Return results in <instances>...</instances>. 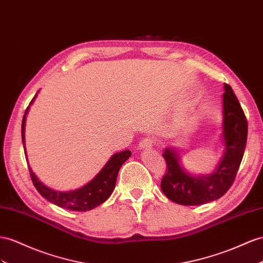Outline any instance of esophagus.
<instances>
[{
  "label": "esophagus",
  "mask_w": 263,
  "mask_h": 263,
  "mask_svg": "<svg viewBox=\"0 0 263 263\" xmlns=\"http://www.w3.org/2000/svg\"><path fill=\"white\" fill-rule=\"evenodd\" d=\"M153 139L149 138V137H145L143 138L142 140L140 141L139 143V149L141 150H145V149H151V147L153 146Z\"/></svg>",
  "instance_id": "1"
}]
</instances>
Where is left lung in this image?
Masks as SVG:
<instances>
[{
    "mask_svg": "<svg viewBox=\"0 0 263 263\" xmlns=\"http://www.w3.org/2000/svg\"><path fill=\"white\" fill-rule=\"evenodd\" d=\"M223 139L224 158L212 176L194 178L179 164L176 151L166 149L163 158L166 171L161 189L171 201L182 205H198L221 198L230 189L243 158L248 137V121L232 87L224 84Z\"/></svg>",
    "mask_w": 263,
    "mask_h": 263,
    "instance_id": "left-lung-1",
    "label": "left lung"
}]
</instances>
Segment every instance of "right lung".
Returning <instances> with one entry per match:
<instances>
[{"mask_svg": "<svg viewBox=\"0 0 263 263\" xmlns=\"http://www.w3.org/2000/svg\"><path fill=\"white\" fill-rule=\"evenodd\" d=\"M35 97L32 99L30 105L34 101ZM29 106L26 107L24 117L22 120V141L24 143V125H25V116L28 113ZM25 149V146H24ZM131 151L125 150L120 153L114 154V156L109 160V162L105 164L101 172L94 178L89 184L81 187L79 190H74L70 192H59L50 189L45 186L41 181H39L36 176L32 172L31 167L29 166L30 177L35 189L39 191L43 198L48 201L52 202L60 208L67 209L72 211H87L103 203L107 200L116 186V181L121 165L130 158Z\"/></svg>", "mask_w": 263, "mask_h": 263, "instance_id": "1", "label": "right lung"}]
</instances>
